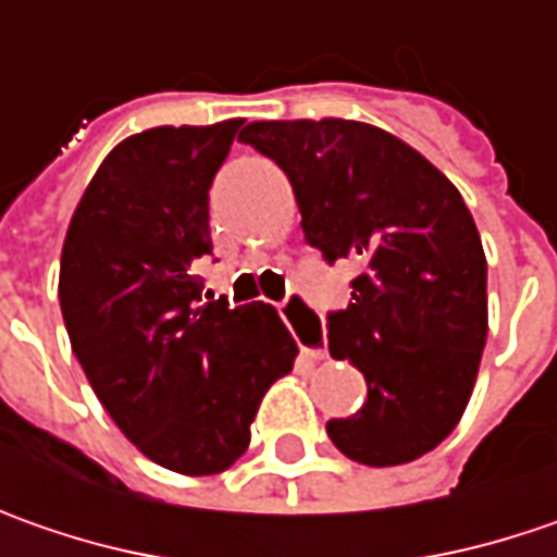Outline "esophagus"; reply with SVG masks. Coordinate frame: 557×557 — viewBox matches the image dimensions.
<instances>
[{
    "label": "esophagus",
    "mask_w": 557,
    "mask_h": 557,
    "mask_svg": "<svg viewBox=\"0 0 557 557\" xmlns=\"http://www.w3.org/2000/svg\"><path fill=\"white\" fill-rule=\"evenodd\" d=\"M280 314H283V321L289 324V330L296 333V339H299V346H302L305 355H308L311 361H324L326 346H324V324H321V318H318V314H314V311H311L299 296L286 299Z\"/></svg>",
    "instance_id": "34e87169"
}]
</instances>
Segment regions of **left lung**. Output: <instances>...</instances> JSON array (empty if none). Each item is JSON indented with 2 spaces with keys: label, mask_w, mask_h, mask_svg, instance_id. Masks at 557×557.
Returning a JSON list of instances; mask_svg holds the SVG:
<instances>
[{
  "label": "left lung",
  "mask_w": 557,
  "mask_h": 557,
  "mask_svg": "<svg viewBox=\"0 0 557 557\" xmlns=\"http://www.w3.org/2000/svg\"><path fill=\"white\" fill-rule=\"evenodd\" d=\"M239 139L289 177L305 239L361 264L326 339L364 374L368 401L326 423L333 446L368 468L433 451L471 401L490 330L486 255L461 193L361 121H252Z\"/></svg>",
  "instance_id": "obj_1"
}]
</instances>
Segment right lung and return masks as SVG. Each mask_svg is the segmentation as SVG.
I'll use <instances>...</instances> for the list:
<instances>
[{"label":"right lung","instance_id":"add662e5","mask_svg":"<svg viewBox=\"0 0 557 557\" xmlns=\"http://www.w3.org/2000/svg\"><path fill=\"white\" fill-rule=\"evenodd\" d=\"M239 124L117 143L61 249V318L92 393L149 461L186 476L227 471L249 448L258 405L299 355L271 305L202 296L208 189Z\"/></svg>","mask_w":557,"mask_h":557}]
</instances>
